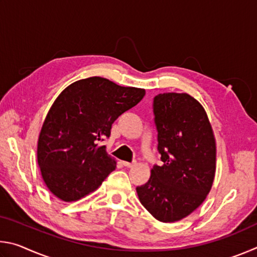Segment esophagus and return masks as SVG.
Here are the masks:
<instances>
[{
	"mask_svg": "<svg viewBox=\"0 0 257 257\" xmlns=\"http://www.w3.org/2000/svg\"><path fill=\"white\" fill-rule=\"evenodd\" d=\"M122 164L124 165V167H127V168H132V167H134L135 164H136V162H125V161H123Z\"/></svg>",
	"mask_w": 257,
	"mask_h": 257,
	"instance_id": "esophagus-1",
	"label": "esophagus"
}]
</instances>
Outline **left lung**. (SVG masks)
I'll use <instances>...</instances> for the list:
<instances>
[{
	"label": "left lung",
	"mask_w": 257,
	"mask_h": 257,
	"mask_svg": "<svg viewBox=\"0 0 257 257\" xmlns=\"http://www.w3.org/2000/svg\"><path fill=\"white\" fill-rule=\"evenodd\" d=\"M154 122L162 165L136 188L139 201L161 222H176L196 210L215 175V139L204 107L190 95L154 97Z\"/></svg>",
	"instance_id": "left-lung-1"
}]
</instances>
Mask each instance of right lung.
<instances>
[{
    "instance_id": "add662e5",
    "label": "right lung",
    "mask_w": 257,
    "mask_h": 257,
    "mask_svg": "<svg viewBox=\"0 0 257 257\" xmlns=\"http://www.w3.org/2000/svg\"><path fill=\"white\" fill-rule=\"evenodd\" d=\"M145 89L90 77L68 86L47 113L38 138L43 180L56 197L78 201L101 186L116 162L98 143L112 123L142 101Z\"/></svg>"
}]
</instances>
